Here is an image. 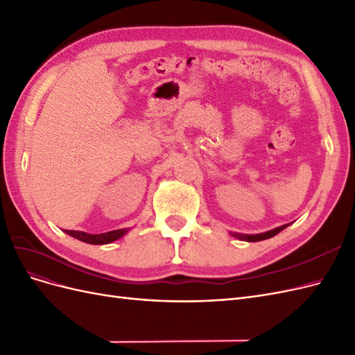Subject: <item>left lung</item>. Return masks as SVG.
<instances>
[{"mask_svg":"<svg viewBox=\"0 0 355 355\" xmlns=\"http://www.w3.org/2000/svg\"><path fill=\"white\" fill-rule=\"evenodd\" d=\"M290 223H286V225H282V227H277L271 231H266V232H261V234H240V232H230L232 237L239 239V240H243V241H250V243H254V241H262V240H268L274 237V235H277L278 232H282L283 230H286L288 227Z\"/></svg>","mask_w":355,"mask_h":355,"instance_id":"left-lung-1","label":"left lung"}]
</instances>
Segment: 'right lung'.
Segmentation results:
<instances>
[{"instance_id":"right-lung-1","label":"right lung","mask_w":355,"mask_h":355,"mask_svg":"<svg viewBox=\"0 0 355 355\" xmlns=\"http://www.w3.org/2000/svg\"><path fill=\"white\" fill-rule=\"evenodd\" d=\"M130 231V228H123V230H114L110 232H103V234H87L83 231H68L65 230V232L71 237L77 239L80 241L89 243V244H110L112 241H116L118 239L124 237V235Z\"/></svg>"}]
</instances>
